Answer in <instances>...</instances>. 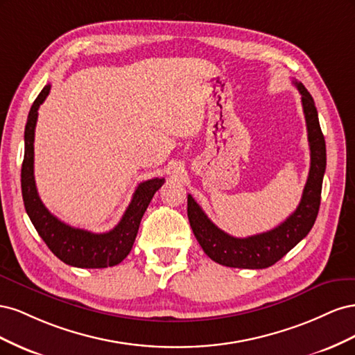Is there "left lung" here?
<instances>
[{"label": "left lung", "instance_id": "left-lung-1", "mask_svg": "<svg viewBox=\"0 0 355 355\" xmlns=\"http://www.w3.org/2000/svg\"><path fill=\"white\" fill-rule=\"evenodd\" d=\"M295 85L302 96L311 149L309 175L297 209L271 231L256 234L247 239H237L218 228L192 196H188V219L192 232L204 253L220 265L247 268V270H262V268L271 266L306 237L317 219L321 185H323L326 171V142L313 96L304 87V84L295 81Z\"/></svg>", "mask_w": 355, "mask_h": 355}]
</instances>
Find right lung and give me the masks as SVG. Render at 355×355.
<instances>
[{"instance_id": "obj_1", "label": "right lung", "mask_w": 355, "mask_h": 355, "mask_svg": "<svg viewBox=\"0 0 355 355\" xmlns=\"http://www.w3.org/2000/svg\"><path fill=\"white\" fill-rule=\"evenodd\" d=\"M51 85L47 84L31 106L25 125V155L22 163V196L28 216L40 237L62 262L77 268H108L120 263L130 253L144 213L164 179H149L139 184L121 220L108 232L94 234L73 228L46 209L35 187L34 178V136L40 105L46 101Z\"/></svg>"}]
</instances>
